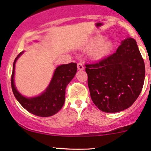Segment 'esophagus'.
<instances>
[{
	"label": "esophagus",
	"mask_w": 151,
	"mask_h": 151,
	"mask_svg": "<svg viewBox=\"0 0 151 151\" xmlns=\"http://www.w3.org/2000/svg\"><path fill=\"white\" fill-rule=\"evenodd\" d=\"M77 68H78V70L81 71V70L84 69V66L81 63H77Z\"/></svg>",
	"instance_id": "1"
}]
</instances>
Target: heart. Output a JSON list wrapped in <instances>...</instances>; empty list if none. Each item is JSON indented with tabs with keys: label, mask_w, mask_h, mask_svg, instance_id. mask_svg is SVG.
<instances>
[{
	"label": "heart",
	"mask_w": 151,
	"mask_h": 151,
	"mask_svg": "<svg viewBox=\"0 0 151 151\" xmlns=\"http://www.w3.org/2000/svg\"><path fill=\"white\" fill-rule=\"evenodd\" d=\"M102 36H99L91 40L89 46L93 47L91 54L96 58H101L107 55L112 49V42L110 40H102Z\"/></svg>",
	"instance_id": "1"
}]
</instances>
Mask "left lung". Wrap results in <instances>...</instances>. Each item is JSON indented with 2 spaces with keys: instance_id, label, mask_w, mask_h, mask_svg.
I'll list each match as a JSON object with an SVG mask.
<instances>
[{
  "instance_id": "left-lung-1",
  "label": "left lung",
  "mask_w": 151,
  "mask_h": 151,
  "mask_svg": "<svg viewBox=\"0 0 151 151\" xmlns=\"http://www.w3.org/2000/svg\"><path fill=\"white\" fill-rule=\"evenodd\" d=\"M94 104L105 112H118L134 104L144 84L145 67L136 41L127 38L115 53L85 64Z\"/></svg>"
}]
</instances>
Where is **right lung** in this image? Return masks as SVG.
<instances>
[{"instance_id":"obj_1","label":"right lung","mask_w":151,"mask_h":151,"mask_svg":"<svg viewBox=\"0 0 151 151\" xmlns=\"http://www.w3.org/2000/svg\"><path fill=\"white\" fill-rule=\"evenodd\" d=\"M21 52L15 58L12 74V88L15 98L19 103L31 114L40 117H49L57 113L65 101V90L77 72V63H70L57 67L50 85L46 91L37 97L26 98L21 95L14 83V67L16 60L22 54Z\"/></svg>"}]
</instances>
